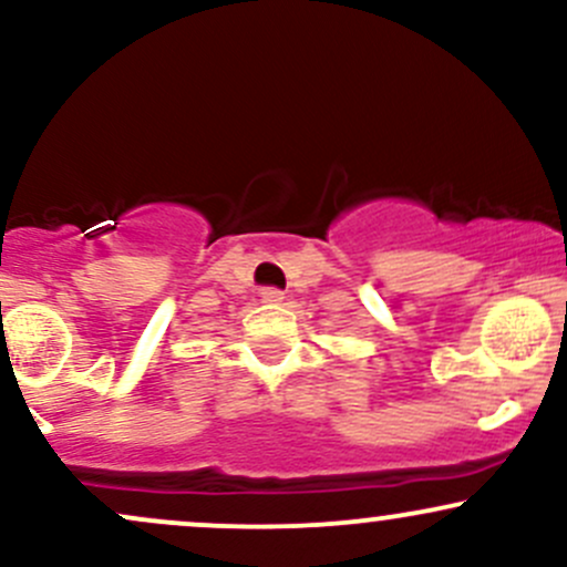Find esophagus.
Returning <instances> with one entry per match:
<instances>
[{
    "label": "esophagus",
    "instance_id": "1",
    "mask_svg": "<svg viewBox=\"0 0 567 567\" xmlns=\"http://www.w3.org/2000/svg\"><path fill=\"white\" fill-rule=\"evenodd\" d=\"M282 298H285V292L277 290V288H266V290H261V301H264V303H282Z\"/></svg>",
    "mask_w": 567,
    "mask_h": 567
}]
</instances>
